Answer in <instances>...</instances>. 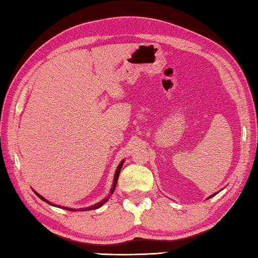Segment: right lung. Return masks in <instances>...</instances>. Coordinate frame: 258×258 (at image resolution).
Masks as SVG:
<instances>
[{
  "label": "right lung",
  "mask_w": 258,
  "mask_h": 258,
  "mask_svg": "<svg viewBox=\"0 0 258 258\" xmlns=\"http://www.w3.org/2000/svg\"><path fill=\"white\" fill-rule=\"evenodd\" d=\"M123 163L124 162H122L118 165V167H117V169H116V173H115V177H114V183H113V186H112V189H111V194L109 195H112L113 194V191H114V189H115V187H116V184H117V179H118V175H119V172H120V168H122V166H123ZM38 197H40L41 200H43V201H45L46 203H48V204L50 205H52V206H56V205H54V204H52V203H50V202H47L44 197H42L41 195H38L37 193H35ZM109 195L106 197V199H104L103 201H101L100 203H97V204H95V205H93V206H90V207H87V208H83V210H75V208H67V207H61V208H64V210H67V211H91V210H96V208H98V207H101L104 203H106L107 201H108V199H109ZM59 207V206H58Z\"/></svg>",
  "instance_id": "right-lung-1"
}]
</instances>
